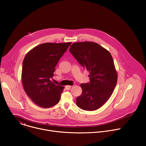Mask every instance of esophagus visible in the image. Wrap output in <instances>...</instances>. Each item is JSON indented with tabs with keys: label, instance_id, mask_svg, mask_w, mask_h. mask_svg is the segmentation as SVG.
Returning a JSON list of instances; mask_svg holds the SVG:
<instances>
[{
	"label": "esophagus",
	"instance_id": "1",
	"mask_svg": "<svg viewBox=\"0 0 146 146\" xmlns=\"http://www.w3.org/2000/svg\"><path fill=\"white\" fill-rule=\"evenodd\" d=\"M71 87H72L71 86H65V88L67 90H69L71 88Z\"/></svg>",
	"mask_w": 146,
	"mask_h": 146
}]
</instances>
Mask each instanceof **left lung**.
Masks as SVG:
<instances>
[{
  "label": "left lung",
  "instance_id": "1",
  "mask_svg": "<svg viewBox=\"0 0 146 146\" xmlns=\"http://www.w3.org/2000/svg\"><path fill=\"white\" fill-rule=\"evenodd\" d=\"M69 51L90 73V82L80 85L82 92L77 98V105L84 110H96L110 98L117 84L112 56L106 49L91 41L73 43Z\"/></svg>",
  "mask_w": 146,
  "mask_h": 146
}]
</instances>
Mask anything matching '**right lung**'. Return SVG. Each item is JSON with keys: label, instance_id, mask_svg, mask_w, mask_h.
<instances>
[{"label": "right lung", "instance_id": "obj_1", "mask_svg": "<svg viewBox=\"0 0 146 146\" xmlns=\"http://www.w3.org/2000/svg\"><path fill=\"white\" fill-rule=\"evenodd\" d=\"M71 42L43 43L34 47L25 55L21 79L24 90L37 106L49 108L59 102L64 87L51 81L59 59Z\"/></svg>", "mask_w": 146, "mask_h": 146}]
</instances>
